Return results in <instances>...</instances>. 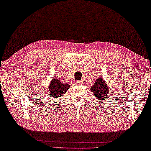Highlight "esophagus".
I'll use <instances>...</instances> for the list:
<instances>
[{"mask_svg":"<svg viewBox=\"0 0 151 151\" xmlns=\"http://www.w3.org/2000/svg\"><path fill=\"white\" fill-rule=\"evenodd\" d=\"M82 83H83V81H76L74 82V84L75 85H81Z\"/></svg>","mask_w":151,"mask_h":151,"instance_id":"1","label":"esophagus"}]
</instances>
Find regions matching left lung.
Instances as JSON below:
<instances>
[{"label":"left lung","mask_w":151,"mask_h":151,"mask_svg":"<svg viewBox=\"0 0 151 151\" xmlns=\"http://www.w3.org/2000/svg\"><path fill=\"white\" fill-rule=\"evenodd\" d=\"M91 92L95 95V98L98 101H102L106 98L108 95L109 87L103 79V78L98 77L95 80V83L90 88Z\"/></svg>","instance_id":"obj_1"}]
</instances>
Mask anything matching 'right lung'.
Instances as JSON below:
<instances>
[{
  "label": "right lung",
  "instance_id": "obj_1",
  "mask_svg": "<svg viewBox=\"0 0 151 151\" xmlns=\"http://www.w3.org/2000/svg\"><path fill=\"white\" fill-rule=\"evenodd\" d=\"M49 92L52 98H61L70 88V85L68 83H63L58 78H54L51 80L50 84L49 86Z\"/></svg>",
  "mask_w": 151,
  "mask_h": 151
}]
</instances>
